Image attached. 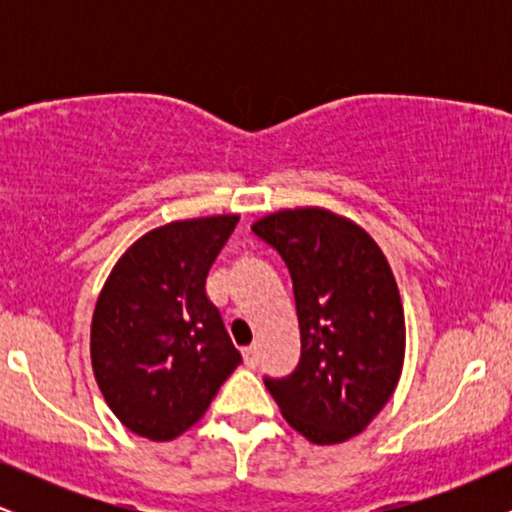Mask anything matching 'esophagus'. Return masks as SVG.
<instances>
[{"label":"esophagus","mask_w":512,"mask_h":512,"mask_svg":"<svg viewBox=\"0 0 512 512\" xmlns=\"http://www.w3.org/2000/svg\"><path fill=\"white\" fill-rule=\"evenodd\" d=\"M243 358H245V366L255 368L257 361H260V354H257V344L245 346V349H243Z\"/></svg>","instance_id":"obj_1"}]
</instances>
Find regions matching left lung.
Returning a JSON list of instances; mask_svg holds the SVG:
<instances>
[{"instance_id": "8db88e82", "label": "left lung", "mask_w": 512, "mask_h": 512, "mask_svg": "<svg viewBox=\"0 0 512 512\" xmlns=\"http://www.w3.org/2000/svg\"><path fill=\"white\" fill-rule=\"evenodd\" d=\"M252 233L289 267L301 361L264 378L281 414L310 443L361 433L395 392L404 361V310L383 250L327 209L264 216Z\"/></svg>"}]
</instances>
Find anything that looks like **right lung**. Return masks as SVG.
<instances>
[{
  "instance_id": "obj_1",
  "label": "right lung",
  "mask_w": 512,
  "mask_h": 512,
  "mask_svg": "<svg viewBox=\"0 0 512 512\" xmlns=\"http://www.w3.org/2000/svg\"><path fill=\"white\" fill-rule=\"evenodd\" d=\"M236 223V214L207 216L146 233L98 296L93 373L108 407L137 436L185 433L243 363L207 296V274Z\"/></svg>"
}]
</instances>
